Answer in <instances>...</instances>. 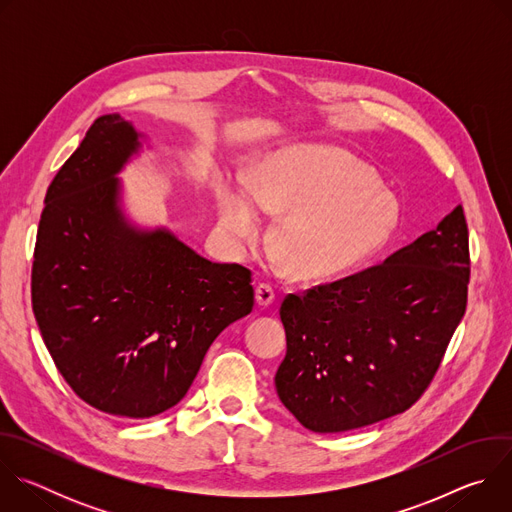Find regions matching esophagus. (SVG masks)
Wrapping results in <instances>:
<instances>
[{"label": "esophagus", "instance_id": "34e87169", "mask_svg": "<svg viewBox=\"0 0 512 512\" xmlns=\"http://www.w3.org/2000/svg\"><path fill=\"white\" fill-rule=\"evenodd\" d=\"M255 300H257V304H259L261 308L271 306V304L275 302V291H273V287L267 285V283L257 285V287H255Z\"/></svg>", "mask_w": 512, "mask_h": 512}]
</instances>
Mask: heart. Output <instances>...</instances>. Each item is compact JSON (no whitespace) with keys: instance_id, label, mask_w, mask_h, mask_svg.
I'll list each match as a JSON object with an SVG mask.
<instances>
[{"instance_id":"1","label":"heart","mask_w":512,"mask_h":512,"mask_svg":"<svg viewBox=\"0 0 512 512\" xmlns=\"http://www.w3.org/2000/svg\"><path fill=\"white\" fill-rule=\"evenodd\" d=\"M212 190L218 223L239 251L261 235V210L283 216L275 247L306 281L338 279L369 263L399 223V204L373 170L330 145H285L257 162L251 180L221 174Z\"/></svg>"}]
</instances>
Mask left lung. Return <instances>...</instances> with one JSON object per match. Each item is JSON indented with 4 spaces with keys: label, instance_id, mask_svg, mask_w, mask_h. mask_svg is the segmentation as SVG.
Segmentation results:
<instances>
[{
    "label": "left lung",
    "instance_id": "left-lung-1",
    "mask_svg": "<svg viewBox=\"0 0 512 512\" xmlns=\"http://www.w3.org/2000/svg\"><path fill=\"white\" fill-rule=\"evenodd\" d=\"M464 208L383 263L289 294L281 403L306 429L338 433L409 409L431 383L468 300Z\"/></svg>",
    "mask_w": 512,
    "mask_h": 512
}]
</instances>
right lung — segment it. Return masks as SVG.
I'll return each instance as SVG.
<instances>
[{"label":"right lung","mask_w":512,"mask_h":512,"mask_svg":"<svg viewBox=\"0 0 512 512\" xmlns=\"http://www.w3.org/2000/svg\"><path fill=\"white\" fill-rule=\"evenodd\" d=\"M143 133L101 115L48 186L32 267L44 344L85 403L145 419L182 401L206 350L253 310L251 271L212 263L123 210L119 172Z\"/></svg>","instance_id":"add662e5"}]
</instances>
